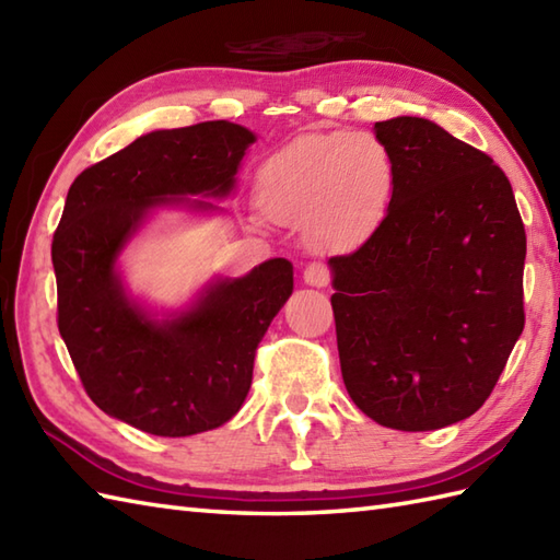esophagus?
I'll use <instances>...</instances> for the list:
<instances>
[{
  "label": "esophagus",
  "instance_id": "obj_1",
  "mask_svg": "<svg viewBox=\"0 0 560 560\" xmlns=\"http://www.w3.org/2000/svg\"><path fill=\"white\" fill-rule=\"evenodd\" d=\"M303 281L307 287L323 289L329 283V269L325 265H319V261H311V265L303 269Z\"/></svg>",
  "mask_w": 560,
  "mask_h": 560
}]
</instances>
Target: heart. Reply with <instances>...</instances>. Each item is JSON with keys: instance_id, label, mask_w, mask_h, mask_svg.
<instances>
[{"instance_id": "heart-1", "label": "heart", "mask_w": 560, "mask_h": 560, "mask_svg": "<svg viewBox=\"0 0 560 560\" xmlns=\"http://www.w3.org/2000/svg\"><path fill=\"white\" fill-rule=\"evenodd\" d=\"M392 187V159L377 139L327 135L269 159L257 177V201L271 221L303 229L307 245L337 253L377 229Z\"/></svg>"}]
</instances>
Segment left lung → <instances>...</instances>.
Listing matches in <instances>:
<instances>
[{"instance_id":"obj_1","label":"left lung","mask_w":560,"mask_h":560,"mask_svg":"<svg viewBox=\"0 0 560 560\" xmlns=\"http://www.w3.org/2000/svg\"><path fill=\"white\" fill-rule=\"evenodd\" d=\"M385 219L329 259L343 385L368 419L435 431L489 399L525 327L527 235L493 159L423 117L375 122Z\"/></svg>"}]
</instances>
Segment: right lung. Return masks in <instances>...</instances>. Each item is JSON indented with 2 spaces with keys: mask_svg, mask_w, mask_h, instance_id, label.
<instances>
[{
  "mask_svg": "<svg viewBox=\"0 0 560 560\" xmlns=\"http://www.w3.org/2000/svg\"><path fill=\"white\" fill-rule=\"evenodd\" d=\"M255 139L229 120L156 129L69 187L52 237L59 335L96 407L144 433L185 438L231 421L259 341L293 293L283 257L211 279L183 311L161 315L122 281V249L151 213L221 211L209 199L233 192Z\"/></svg>",
  "mask_w": 560,
  "mask_h": 560,
  "instance_id": "1",
  "label": "right lung"
}]
</instances>
